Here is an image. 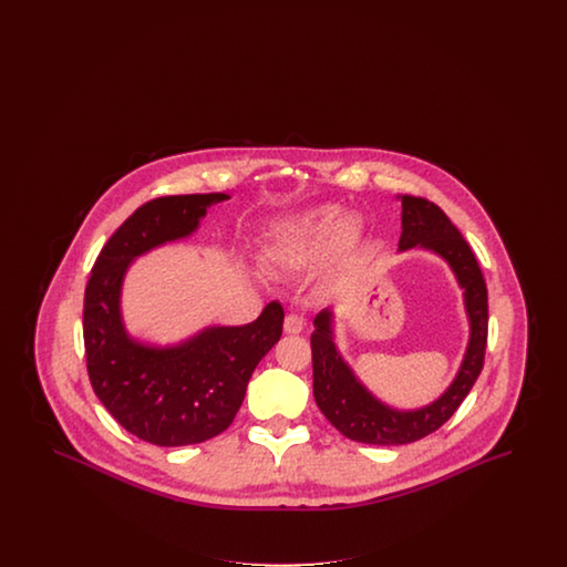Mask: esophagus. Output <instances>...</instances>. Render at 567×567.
<instances>
[{
  "instance_id": "obj_1",
  "label": "esophagus",
  "mask_w": 567,
  "mask_h": 567,
  "mask_svg": "<svg viewBox=\"0 0 567 567\" xmlns=\"http://www.w3.org/2000/svg\"><path fill=\"white\" fill-rule=\"evenodd\" d=\"M303 319L299 315H287L285 319V331L287 333H301L303 331Z\"/></svg>"
}]
</instances>
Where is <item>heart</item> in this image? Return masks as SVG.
<instances>
[{
  "label": "heart",
  "instance_id": "b5f03b06",
  "mask_svg": "<svg viewBox=\"0 0 567 567\" xmlns=\"http://www.w3.org/2000/svg\"><path fill=\"white\" fill-rule=\"evenodd\" d=\"M361 223L336 204L315 206L271 225L264 257L280 270H308L329 255L331 268H344L357 252Z\"/></svg>",
  "mask_w": 567,
  "mask_h": 567
}]
</instances>
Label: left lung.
Segmentation results:
<instances>
[{
	"label": "left lung",
	"mask_w": 567,
	"mask_h": 567,
	"mask_svg": "<svg viewBox=\"0 0 567 567\" xmlns=\"http://www.w3.org/2000/svg\"><path fill=\"white\" fill-rule=\"evenodd\" d=\"M398 199L402 202L400 250L423 248L449 264L463 289L470 340L457 374L437 400L423 408L398 410L380 402L342 359L333 340V310L324 308L315 317L310 344L317 405L342 435L380 446L416 442L455 414L483 370L488 327L485 278L457 227L433 202L412 195H398Z\"/></svg>",
	"instance_id": "left-lung-1"
}]
</instances>
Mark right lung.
Wrapping results in <instances>:
<instances>
[{"mask_svg":"<svg viewBox=\"0 0 567 567\" xmlns=\"http://www.w3.org/2000/svg\"><path fill=\"white\" fill-rule=\"evenodd\" d=\"M227 193L169 195L140 206L102 248L84 291V351L95 395L110 414L157 446L199 444L225 432L257 363L282 336L285 312L271 301L240 327L213 324L178 344H146L123 323V280L137 257L189 238Z\"/></svg>","mask_w":567,"mask_h":567,"instance_id":"right-lung-1","label":"right lung"}]
</instances>
